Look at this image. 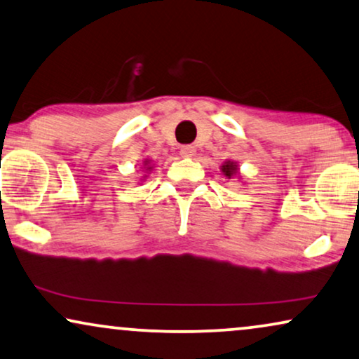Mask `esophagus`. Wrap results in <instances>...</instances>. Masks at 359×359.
Returning <instances> with one entry per match:
<instances>
[{
    "mask_svg": "<svg viewBox=\"0 0 359 359\" xmlns=\"http://www.w3.org/2000/svg\"><path fill=\"white\" fill-rule=\"evenodd\" d=\"M195 147L194 146H182L180 147V156L184 157H194L195 156Z\"/></svg>",
    "mask_w": 359,
    "mask_h": 359,
    "instance_id": "obj_1",
    "label": "esophagus"
}]
</instances>
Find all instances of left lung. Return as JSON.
<instances>
[{
    "instance_id": "1",
    "label": "left lung",
    "mask_w": 359,
    "mask_h": 359,
    "mask_svg": "<svg viewBox=\"0 0 359 359\" xmlns=\"http://www.w3.org/2000/svg\"><path fill=\"white\" fill-rule=\"evenodd\" d=\"M219 172L226 177V179H233V177H238V179H241L240 175V165H238V162L228 159L224 161L222 165H219Z\"/></svg>"
}]
</instances>
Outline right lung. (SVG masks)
I'll return each mask as SVG.
<instances>
[{"label": "right lung", "instance_id": "obj_1", "mask_svg": "<svg viewBox=\"0 0 359 359\" xmlns=\"http://www.w3.org/2000/svg\"><path fill=\"white\" fill-rule=\"evenodd\" d=\"M141 169H144V170H142V172H144V175H142L141 180H146L147 179V174H151L152 169H154V164H152L151 159H144V161H142Z\"/></svg>", "mask_w": 359, "mask_h": 359}]
</instances>
